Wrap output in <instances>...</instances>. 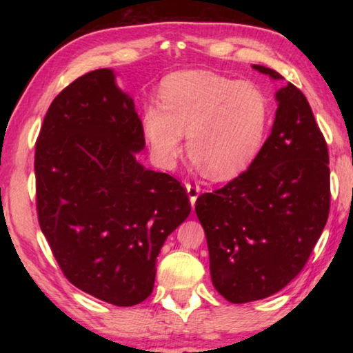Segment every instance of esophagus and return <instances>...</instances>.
<instances>
[{"mask_svg": "<svg viewBox=\"0 0 353 353\" xmlns=\"http://www.w3.org/2000/svg\"><path fill=\"white\" fill-rule=\"evenodd\" d=\"M185 187H187V193L190 196V202H191V207H194L196 204V199H198V196L201 193V188L199 185H191V183H185Z\"/></svg>", "mask_w": 353, "mask_h": 353, "instance_id": "1", "label": "esophagus"}]
</instances>
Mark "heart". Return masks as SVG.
Here are the masks:
<instances>
[{
	"mask_svg": "<svg viewBox=\"0 0 353 353\" xmlns=\"http://www.w3.org/2000/svg\"><path fill=\"white\" fill-rule=\"evenodd\" d=\"M159 103L143 110V134L155 162L171 168L187 134L188 151L207 176L225 179L252 162L270 124V101L259 87L212 71L171 74Z\"/></svg>",
	"mask_w": 353,
	"mask_h": 353,
	"instance_id": "1",
	"label": "heart"
}]
</instances>
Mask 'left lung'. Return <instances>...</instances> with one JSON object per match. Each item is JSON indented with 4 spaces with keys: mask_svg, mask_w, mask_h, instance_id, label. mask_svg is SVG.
I'll return each instance as SVG.
<instances>
[{
    "mask_svg": "<svg viewBox=\"0 0 353 353\" xmlns=\"http://www.w3.org/2000/svg\"><path fill=\"white\" fill-rule=\"evenodd\" d=\"M272 79L271 68L252 65ZM271 135L246 171L194 210L204 227L213 286L232 303L270 297L303 270L330 210L324 135L296 85L280 88Z\"/></svg>",
    "mask_w": 353,
    "mask_h": 353,
    "instance_id": "8db88e82",
    "label": "left lung"
}]
</instances>
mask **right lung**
Listing matches in <instances>:
<instances>
[{
    "instance_id": "obj_1",
    "label": "right lung",
    "mask_w": 353,
    "mask_h": 353,
    "mask_svg": "<svg viewBox=\"0 0 353 353\" xmlns=\"http://www.w3.org/2000/svg\"><path fill=\"white\" fill-rule=\"evenodd\" d=\"M145 148L134 99L101 68L52 101L35 143L40 229L63 276L117 307L151 294L155 261L191 212L185 188L137 160Z\"/></svg>"
}]
</instances>
